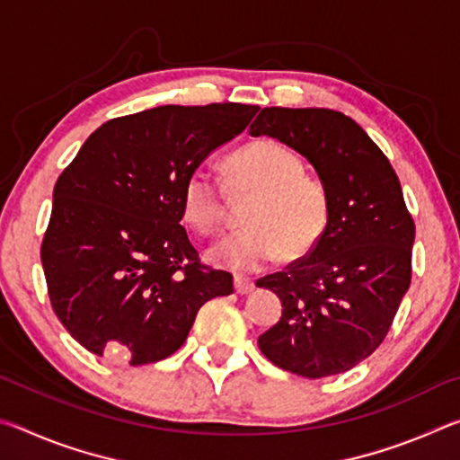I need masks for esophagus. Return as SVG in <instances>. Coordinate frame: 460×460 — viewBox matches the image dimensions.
I'll use <instances>...</instances> for the list:
<instances>
[{
  "label": "esophagus",
  "instance_id": "34e87169",
  "mask_svg": "<svg viewBox=\"0 0 460 460\" xmlns=\"http://www.w3.org/2000/svg\"><path fill=\"white\" fill-rule=\"evenodd\" d=\"M233 284H235L237 294H249L253 290V282L245 276H235V278H233Z\"/></svg>",
  "mask_w": 460,
  "mask_h": 460
}]
</instances>
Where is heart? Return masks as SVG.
Instances as JSON below:
<instances>
[{"instance_id": "b5f03b06", "label": "heart", "mask_w": 460, "mask_h": 460, "mask_svg": "<svg viewBox=\"0 0 460 460\" xmlns=\"http://www.w3.org/2000/svg\"><path fill=\"white\" fill-rule=\"evenodd\" d=\"M233 199L253 197L247 229L208 249V260L237 271H255L284 255L296 261L321 243L331 223V197L321 178L305 174L302 158L276 139H258L225 160ZM182 217L199 235H215L227 221L221 182L194 168L182 186Z\"/></svg>"}]
</instances>
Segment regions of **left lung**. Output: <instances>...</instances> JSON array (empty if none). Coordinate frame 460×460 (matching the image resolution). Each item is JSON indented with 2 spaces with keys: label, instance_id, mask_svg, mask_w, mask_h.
I'll return each mask as SVG.
<instances>
[{
  "label": "left lung",
  "instance_id": "1",
  "mask_svg": "<svg viewBox=\"0 0 460 460\" xmlns=\"http://www.w3.org/2000/svg\"><path fill=\"white\" fill-rule=\"evenodd\" d=\"M249 136H270L314 166L331 197L321 243L284 271L258 279L282 300L261 353L296 376L353 369L384 342L411 279L414 219L377 144L332 109L266 107Z\"/></svg>",
  "mask_w": 460,
  "mask_h": 460
}]
</instances>
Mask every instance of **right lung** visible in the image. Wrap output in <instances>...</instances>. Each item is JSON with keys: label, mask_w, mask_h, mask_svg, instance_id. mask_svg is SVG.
I'll return each mask as SVG.
<instances>
[{"label": "right lung", "mask_w": 460, "mask_h": 460, "mask_svg": "<svg viewBox=\"0 0 460 460\" xmlns=\"http://www.w3.org/2000/svg\"><path fill=\"white\" fill-rule=\"evenodd\" d=\"M258 109L164 105L109 119L62 170L40 258L54 314L87 351L162 361L205 302L233 294L229 271L200 263L181 199L186 176Z\"/></svg>", "instance_id": "1"}]
</instances>
